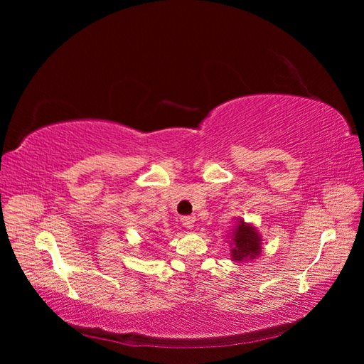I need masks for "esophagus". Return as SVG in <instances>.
Here are the masks:
<instances>
[{
  "mask_svg": "<svg viewBox=\"0 0 364 364\" xmlns=\"http://www.w3.org/2000/svg\"><path fill=\"white\" fill-rule=\"evenodd\" d=\"M182 225L186 228V229H193L194 225H196V217L190 215V217H182Z\"/></svg>",
  "mask_w": 364,
  "mask_h": 364,
  "instance_id": "1",
  "label": "esophagus"
}]
</instances>
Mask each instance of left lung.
Instances as JSON below:
<instances>
[{"label": "left lung", "mask_w": 364, "mask_h": 364, "mask_svg": "<svg viewBox=\"0 0 364 364\" xmlns=\"http://www.w3.org/2000/svg\"><path fill=\"white\" fill-rule=\"evenodd\" d=\"M232 229L226 235V243L230 247V261L243 264L257 259L262 252V237L253 223L245 222V218H234Z\"/></svg>", "instance_id": "obj_1"}]
</instances>
